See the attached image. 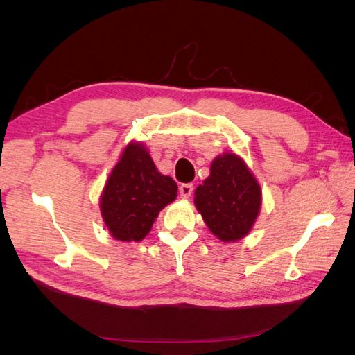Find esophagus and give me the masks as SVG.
Listing matches in <instances>:
<instances>
[{
	"label": "esophagus",
	"mask_w": 355,
	"mask_h": 355,
	"mask_svg": "<svg viewBox=\"0 0 355 355\" xmlns=\"http://www.w3.org/2000/svg\"><path fill=\"white\" fill-rule=\"evenodd\" d=\"M192 192H194V185L192 184H184L179 187V194L184 200H188L192 196Z\"/></svg>",
	"instance_id": "esophagus-1"
}]
</instances>
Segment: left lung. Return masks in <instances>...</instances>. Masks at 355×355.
<instances>
[{"label":"left lung","mask_w":355,"mask_h":355,"mask_svg":"<svg viewBox=\"0 0 355 355\" xmlns=\"http://www.w3.org/2000/svg\"><path fill=\"white\" fill-rule=\"evenodd\" d=\"M194 204L214 237L235 243L250 234L262 206V189L245 161L234 153L214 157Z\"/></svg>","instance_id":"obj_1"}]
</instances>
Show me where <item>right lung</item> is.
I'll return each mask as SVG.
<instances>
[{
	"mask_svg": "<svg viewBox=\"0 0 355 355\" xmlns=\"http://www.w3.org/2000/svg\"><path fill=\"white\" fill-rule=\"evenodd\" d=\"M176 197V182L159 173L142 142L130 141L105 182L99 209L112 239L142 241L159 211Z\"/></svg>",
	"mask_w": 355,
	"mask_h": 355,
	"instance_id": "right-lung-1",
	"label": "right lung"
}]
</instances>
